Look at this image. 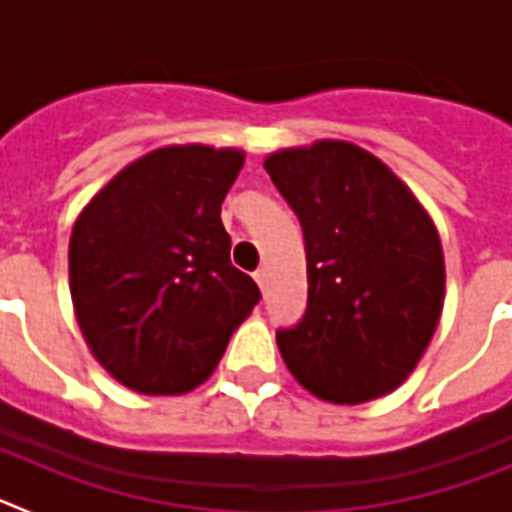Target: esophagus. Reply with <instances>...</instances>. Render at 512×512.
<instances>
[{
	"mask_svg": "<svg viewBox=\"0 0 512 512\" xmlns=\"http://www.w3.org/2000/svg\"><path fill=\"white\" fill-rule=\"evenodd\" d=\"M253 279H256V284H259V287L264 289V287H266V282H269V271H266L264 266H261V269L253 271Z\"/></svg>",
	"mask_w": 512,
	"mask_h": 512,
	"instance_id": "esophagus-1",
	"label": "esophagus"
}]
</instances>
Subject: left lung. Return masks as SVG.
I'll use <instances>...</instances> for the list:
<instances>
[{
  "label": "left lung",
  "mask_w": 512,
  "mask_h": 512,
  "mask_svg": "<svg viewBox=\"0 0 512 512\" xmlns=\"http://www.w3.org/2000/svg\"><path fill=\"white\" fill-rule=\"evenodd\" d=\"M305 235L307 310L277 330L320 400L359 405L405 382L443 307L441 238L415 194L364 148L318 140L264 161Z\"/></svg>",
  "instance_id": "1"
}]
</instances>
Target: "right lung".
I'll list each match as a JSON object with an SVG mask.
<instances>
[{"instance_id":"right-lung-1","label":"right lung","mask_w":512,"mask_h":512,"mask_svg":"<svg viewBox=\"0 0 512 512\" xmlns=\"http://www.w3.org/2000/svg\"><path fill=\"white\" fill-rule=\"evenodd\" d=\"M243 151L166 146L94 194L69 243L71 300L94 359L143 395L215 372L261 292L230 264L220 205Z\"/></svg>"}]
</instances>
